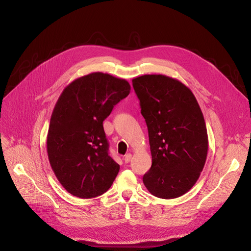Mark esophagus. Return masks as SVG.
I'll return each instance as SVG.
<instances>
[{"instance_id": "1", "label": "esophagus", "mask_w": 251, "mask_h": 251, "mask_svg": "<svg viewBox=\"0 0 251 251\" xmlns=\"http://www.w3.org/2000/svg\"><path fill=\"white\" fill-rule=\"evenodd\" d=\"M131 157H132V155H131L130 153H127L125 156H124V163L125 164H128L130 161H131Z\"/></svg>"}]
</instances>
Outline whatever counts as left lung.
I'll return each mask as SVG.
<instances>
[{
	"label": "left lung",
	"mask_w": 251,
	"mask_h": 251,
	"mask_svg": "<svg viewBox=\"0 0 251 251\" xmlns=\"http://www.w3.org/2000/svg\"><path fill=\"white\" fill-rule=\"evenodd\" d=\"M146 119L151 167L144 186L154 196L176 199L188 192L203 170L208 138L192 91L176 78L147 74L132 79Z\"/></svg>",
	"instance_id": "obj_1"
}]
</instances>
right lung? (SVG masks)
Here are the masks:
<instances>
[{"label": "right lung", "mask_w": 251, "mask_h": 251, "mask_svg": "<svg viewBox=\"0 0 251 251\" xmlns=\"http://www.w3.org/2000/svg\"><path fill=\"white\" fill-rule=\"evenodd\" d=\"M130 89L125 79L94 72L62 91L50 116L47 151L52 172L70 194L91 199L112 186L120 166L108 153L102 122Z\"/></svg>", "instance_id": "obj_1"}]
</instances>
